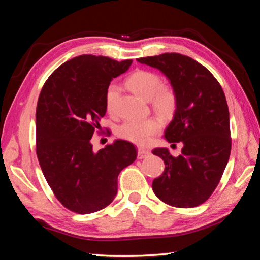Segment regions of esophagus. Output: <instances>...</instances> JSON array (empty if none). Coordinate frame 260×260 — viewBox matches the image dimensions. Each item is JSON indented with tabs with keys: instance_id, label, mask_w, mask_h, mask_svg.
<instances>
[{
	"instance_id": "34e87169",
	"label": "esophagus",
	"mask_w": 260,
	"mask_h": 260,
	"mask_svg": "<svg viewBox=\"0 0 260 260\" xmlns=\"http://www.w3.org/2000/svg\"><path fill=\"white\" fill-rule=\"evenodd\" d=\"M150 151L149 150H146V149H142V148H139V150H138V158L139 159H143V158H146V157H148L149 155H150Z\"/></svg>"
}]
</instances>
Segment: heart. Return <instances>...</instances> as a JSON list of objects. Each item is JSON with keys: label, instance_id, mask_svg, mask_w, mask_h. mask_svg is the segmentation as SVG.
<instances>
[{"label": "heart", "instance_id": "b5f03b06", "mask_svg": "<svg viewBox=\"0 0 260 260\" xmlns=\"http://www.w3.org/2000/svg\"><path fill=\"white\" fill-rule=\"evenodd\" d=\"M126 85L141 98L150 100L152 108L162 117L173 116L178 107V95L171 86L162 85L160 76L148 70H138L127 78ZM119 95V87L116 83L108 86L104 94V105L107 112L114 114ZM161 128V120L156 116L143 119H127L118 127L117 134L139 146H146L152 136Z\"/></svg>", "mask_w": 260, "mask_h": 260}]
</instances>
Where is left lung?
Masks as SVG:
<instances>
[{"label":"left lung","mask_w":260,"mask_h":260,"mask_svg":"<svg viewBox=\"0 0 260 260\" xmlns=\"http://www.w3.org/2000/svg\"><path fill=\"white\" fill-rule=\"evenodd\" d=\"M138 61L160 70L178 95L165 139L182 143V150L178 157L166 148L152 151L165 162L164 172L152 181V190L174 208H195L212 195L230 159L232 139L225 93L213 74L188 56L166 52Z\"/></svg>","instance_id":"left-lung-1"}]
</instances>
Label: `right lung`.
I'll list each match as a JSON object with an SVG mask.
<instances>
[{"label":"right lung","mask_w":260,"mask_h":260,"mask_svg":"<svg viewBox=\"0 0 260 260\" xmlns=\"http://www.w3.org/2000/svg\"><path fill=\"white\" fill-rule=\"evenodd\" d=\"M132 59L81 55L57 68L38 100L37 156L61 205L79 214L98 212L117 195L118 175L136 159L133 143L117 140L94 152L91 136L101 131L104 94Z\"/></svg>","instance_id":"right-lung-1"}]
</instances>
